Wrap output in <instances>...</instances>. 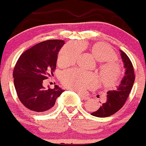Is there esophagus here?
I'll list each match as a JSON object with an SVG mask.
<instances>
[{
  "instance_id": "obj_1",
  "label": "esophagus",
  "mask_w": 146,
  "mask_h": 146,
  "mask_svg": "<svg viewBox=\"0 0 146 146\" xmlns=\"http://www.w3.org/2000/svg\"><path fill=\"white\" fill-rule=\"evenodd\" d=\"M78 95L80 96V97L82 98V100H87L89 99V98H90L88 97V96L84 95V94H82V93H78Z\"/></svg>"
}]
</instances>
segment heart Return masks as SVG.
Listing matches in <instances>:
<instances>
[{
	"mask_svg": "<svg viewBox=\"0 0 146 146\" xmlns=\"http://www.w3.org/2000/svg\"><path fill=\"white\" fill-rule=\"evenodd\" d=\"M82 46H84L83 44ZM90 50L94 57L102 62L99 66V73L103 86L108 88L116 87L122 75L120 66L115 61L117 59V54L110 46L100 42L93 44ZM80 52V46L76 44H66L58 53L57 63L62 66L73 64ZM60 81L69 90L83 92L88 89L96 87L99 82V77L95 73L71 69L61 73Z\"/></svg>",
	"mask_w": 146,
	"mask_h": 146,
	"instance_id": "heart-1",
	"label": "heart"
}]
</instances>
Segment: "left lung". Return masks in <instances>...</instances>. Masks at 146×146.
Here are the masks:
<instances>
[{"label":"left lung","mask_w":146,"mask_h":146,"mask_svg":"<svg viewBox=\"0 0 146 146\" xmlns=\"http://www.w3.org/2000/svg\"><path fill=\"white\" fill-rule=\"evenodd\" d=\"M120 51L125 68V75L117 90L109 91L106 102L102 104L97 111L91 113L95 117H108L115 114L123 107L131 91L135 78L134 69L128 56L122 50Z\"/></svg>","instance_id":"obj_1"}]
</instances>
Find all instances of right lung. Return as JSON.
Segmentation results:
<instances>
[{
	"mask_svg": "<svg viewBox=\"0 0 146 146\" xmlns=\"http://www.w3.org/2000/svg\"><path fill=\"white\" fill-rule=\"evenodd\" d=\"M64 41L48 40L27 49L19 58L13 76L17 96L22 104L33 111H49L64 90L55 86L43 87L44 80L53 75L57 54Z\"/></svg>",
	"mask_w": 146,
	"mask_h": 146,
	"instance_id": "add662e5",
	"label": "right lung"
}]
</instances>
